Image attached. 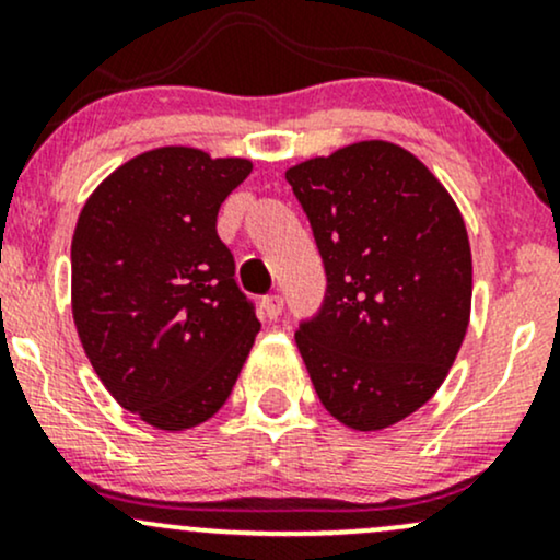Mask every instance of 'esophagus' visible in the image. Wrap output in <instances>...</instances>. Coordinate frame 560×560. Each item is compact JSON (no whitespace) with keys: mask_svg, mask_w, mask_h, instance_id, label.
<instances>
[{"mask_svg":"<svg viewBox=\"0 0 560 560\" xmlns=\"http://www.w3.org/2000/svg\"><path fill=\"white\" fill-rule=\"evenodd\" d=\"M281 311H284V298H281V294H268V298L262 300V313L271 320L279 318Z\"/></svg>","mask_w":560,"mask_h":560,"instance_id":"esophagus-1","label":"esophagus"}]
</instances>
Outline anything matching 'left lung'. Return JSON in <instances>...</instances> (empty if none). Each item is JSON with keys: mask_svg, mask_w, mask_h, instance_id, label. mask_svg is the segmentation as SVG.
I'll list each match as a JSON object with an SVG mask.
<instances>
[{"mask_svg": "<svg viewBox=\"0 0 560 560\" xmlns=\"http://www.w3.org/2000/svg\"><path fill=\"white\" fill-rule=\"evenodd\" d=\"M326 268V300L294 334L324 408L355 432L434 397L471 318L458 205L413 152L355 141L287 168Z\"/></svg>", "mask_w": 560, "mask_h": 560, "instance_id": "obj_1", "label": "left lung"}]
</instances>
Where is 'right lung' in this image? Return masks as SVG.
Segmentation results:
<instances>
[{
    "mask_svg": "<svg viewBox=\"0 0 560 560\" xmlns=\"http://www.w3.org/2000/svg\"><path fill=\"white\" fill-rule=\"evenodd\" d=\"M253 160L158 147L115 168L70 244L75 331L107 392L150 427L184 432L229 400L260 320L215 231Z\"/></svg>",
    "mask_w": 560,
    "mask_h": 560,
    "instance_id": "right-lung-1",
    "label": "right lung"
}]
</instances>
